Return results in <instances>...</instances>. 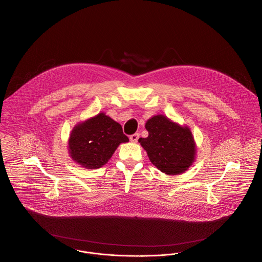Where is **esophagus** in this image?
<instances>
[{
  "mask_svg": "<svg viewBox=\"0 0 262 262\" xmlns=\"http://www.w3.org/2000/svg\"><path fill=\"white\" fill-rule=\"evenodd\" d=\"M138 139H139V134H138V133L132 134V135L130 136V141L133 142V143H136V142L138 141Z\"/></svg>",
  "mask_w": 262,
  "mask_h": 262,
  "instance_id": "1",
  "label": "esophagus"
}]
</instances>
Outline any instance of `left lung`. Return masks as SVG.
<instances>
[{
    "instance_id": "1",
    "label": "left lung",
    "mask_w": 262,
    "mask_h": 262,
    "mask_svg": "<svg viewBox=\"0 0 262 262\" xmlns=\"http://www.w3.org/2000/svg\"><path fill=\"white\" fill-rule=\"evenodd\" d=\"M148 137L139 138L150 161L165 174H181L195 157V143L187 126H181L163 115L150 118L145 124Z\"/></svg>"
}]
</instances>
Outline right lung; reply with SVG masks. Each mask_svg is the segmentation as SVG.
Returning a JSON list of instances; mask_svg holds the SVG:
<instances>
[{"instance_id":"1","label":"right lung","mask_w":262,"mask_h":262,"mask_svg":"<svg viewBox=\"0 0 262 262\" xmlns=\"http://www.w3.org/2000/svg\"><path fill=\"white\" fill-rule=\"evenodd\" d=\"M128 141L122 126L105 113H100L73 129L69 152L79 165L96 169L108 162L121 143Z\"/></svg>"}]
</instances>
